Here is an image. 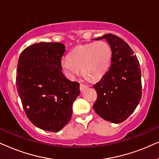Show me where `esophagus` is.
<instances>
[{"mask_svg": "<svg viewBox=\"0 0 159 159\" xmlns=\"http://www.w3.org/2000/svg\"><path fill=\"white\" fill-rule=\"evenodd\" d=\"M87 88H88V86L86 85V84H80V90L81 91H83L84 89H86Z\"/></svg>", "mask_w": 159, "mask_h": 159, "instance_id": "esophagus-1", "label": "esophagus"}]
</instances>
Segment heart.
Returning <instances> with one entry per match:
<instances>
[{"label":"heart","instance_id":"1","mask_svg":"<svg viewBox=\"0 0 159 159\" xmlns=\"http://www.w3.org/2000/svg\"><path fill=\"white\" fill-rule=\"evenodd\" d=\"M110 45L104 41L79 45L63 58L61 67L67 77L73 78L79 75L80 69L84 76L92 80L101 78L108 71L111 61Z\"/></svg>","mask_w":159,"mask_h":159}]
</instances>
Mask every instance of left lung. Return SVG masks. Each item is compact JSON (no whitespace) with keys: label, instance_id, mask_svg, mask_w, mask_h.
I'll use <instances>...</instances> for the list:
<instances>
[{"label":"left lung","instance_id":"left-lung-1","mask_svg":"<svg viewBox=\"0 0 159 159\" xmlns=\"http://www.w3.org/2000/svg\"><path fill=\"white\" fill-rule=\"evenodd\" d=\"M106 39L112 51L111 66L93 88L97 100L93 109L101 118L119 124L135 110L142 96L140 63L129 45L118 36L106 34L95 40Z\"/></svg>","mask_w":159,"mask_h":159}]
</instances>
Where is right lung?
Wrapping results in <instances>:
<instances>
[{
	"label": "right lung",
	"instance_id": "obj_1",
	"mask_svg": "<svg viewBox=\"0 0 159 159\" xmlns=\"http://www.w3.org/2000/svg\"><path fill=\"white\" fill-rule=\"evenodd\" d=\"M65 46L38 43L24 50L19 58L16 83L25 114L45 131H60L70 121L80 83L66 79L61 61Z\"/></svg>",
	"mask_w": 159,
	"mask_h": 159
}]
</instances>
